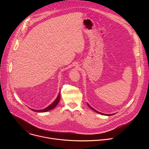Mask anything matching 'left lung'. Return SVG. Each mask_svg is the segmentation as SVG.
<instances>
[{
  "mask_svg": "<svg viewBox=\"0 0 149 149\" xmlns=\"http://www.w3.org/2000/svg\"><path fill=\"white\" fill-rule=\"evenodd\" d=\"M87 104H88V107L91 109V110H94L95 112H96V113H98V114H102V115H104V116H112V115H114V114H115L114 113V114H104V113H101V112H98V111H97V110H95V109H94L92 107H91V106L87 103Z\"/></svg>",
  "mask_w": 149,
  "mask_h": 149,
  "instance_id": "obj_1",
  "label": "left lung"
}]
</instances>
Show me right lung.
<instances>
[{"label": "right lung", "mask_w": 149, "mask_h": 149, "mask_svg": "<svg viewBox=\"0 0 149 149\" xmlns=\"http://www.w3.org/2000/svg\"><path fill=\"white\" fill-rule=\"evenodd\" d=\"M60 92L59 93L56 98L55 100V101L52 103L51 104L49 105H48L47 107H46L45 109H42V110H34V109H30L31 110L33 111H35V112H38V113H44V112H47V111H48L49 110H51L52 109H54L56 106L58 105V102H59V100H60Z\"/></svg>", "instance_id": "right-lung-1"}]
</instances>
